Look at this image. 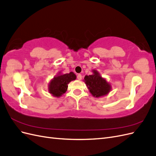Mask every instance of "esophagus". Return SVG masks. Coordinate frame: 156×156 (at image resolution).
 <instances>
[{"label":"esophagus","instance_id":"obj_1","mask_svg":"<svg viewBox=\"0 0 156 156\" xmlns=\"http://www.w3.org/2000/svg\"><path fill=\"white\" fill-rule=\"evenodd\" d=\"M82 74H78V75H77V79H78V80H82Z\"/></svg>","mask_w":156,"mask_h":156}]
</instances>
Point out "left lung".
<instances>
[{
    "instance_id": "left-lung-1",
    "label": "left lung",
    "mask_w": 156,
    "mask_h": 156,
    "mask_svg": "<svg viewBox=\"0 0 156 156\" xmlns=\"http://www.w3.org/2000/svg\"><path fill=\"white\" fill-rule=\"evenodd\" d=\"M93 73L92 75H86L83 80L89 91L95 97H100L108 94L111 90L110 83L102 78L97 70H93Z\"/></svg>"
}]
</instances>
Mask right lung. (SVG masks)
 <instances>
[{
  "mask_svg": "<svg viewBox=\"0 0 156 156\" xmlns=\"http://www.w3.org/2000/svg\"><path fill=\"white\" fill-rule=\"evenodd\" d=\"M76 76L73 72L69 74H59L51 80L49 84V92L54 97H59L66 92L70 82L74 80Z\"/></svg>",
  "mask_w": 156,
  "mask_h": 156,
  "instance_id": "add662e5",
  "label": "right lung"
}]
</instances>
